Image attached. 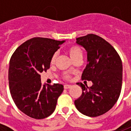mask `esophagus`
<instances>
[{"label": "esophagus", "instance_id": "esophagus-1", "mask_svg": "<svg viewBox=\"0 0 131 131\" xmlns=\"http://www.w3.org/2000/svg\"><path fill=\"white\" fill-rule=\"evenodd\" d=\"M71 85H69V84H65V85H64V89H68V88H71Z\"/></svg>", "mask_w": 131, "mask_h": 131}]
</instances>
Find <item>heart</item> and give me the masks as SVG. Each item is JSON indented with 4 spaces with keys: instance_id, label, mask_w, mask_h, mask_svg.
I'll list each match as a JSON object with an SVG mask.
<instances>
[{
    "instance_id": "1",
    "label": "heart",
    "mask_w": 131,
    "mask_h": 131,
    "mask_svg": "<svg viewBox=\"0 0 131 131\" xmlns=\"http://www.w3.org/2000/svg\"><path fill=\"white\" fill-rule=\"evenodd\" d=\"M67 52H68L69 56L71 57V58L72 60H74V59H76L77 57H80V56H83V52L81 48H80L79 46H77V45H73V46H71L70 47H69L68 49H67ZM56 57H57V54L56 53H54L52 54V56L51 57V59H50V63L51 64H53L54 62V61L56 60ZM64 78L66 79H69V76L68 74H66L64 76Z\"/></svg>"
}]
</instances>
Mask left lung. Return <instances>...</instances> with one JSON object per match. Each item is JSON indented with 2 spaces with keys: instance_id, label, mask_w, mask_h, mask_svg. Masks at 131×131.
I'll list each match as a JSON object with an SVG mask.
<instances>
[{
  "instance_id": "8db88e82",
  "label": "left lung",
  "mask_w": 131,
  "mask_h": 131,
  "mask_svg": "<svg viewBox=\"0 0 131 131\" xmlns=\"http://www.w3.org/2000/svg\"><path fill=\"white\" fill-rule=\"evenodd\" d=\"M77 43L87 51L88 64L81 79L91 81L93 85L78 83L82 94L74 101L84 115L95 117L111 110L118 100L122 86V62L111 44L99 36L88 34L77 38Z\"/></svg>"
}]
</instances>
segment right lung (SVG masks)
Masks as SVG:
<instances>
[{
  "label": "right lung",
  "mask_w": 131,
  "mask_h": 131,
  "mask_svg": "<svg viewBox=\"0 0 131 131\" xmlns=\"http://www.w3.org/2000/svg\"><path fill=\"white\" fill-rule=\"evenodd\" d=\"M64 42L33 38L19 46L10 58V94L17 108L29 117L45 118L55 110L64 86L59 83L42 85L40 74L50 68L51 57Z\"/></svg>",
  "instance_id": "right-lung-1"
}]
</instances>
